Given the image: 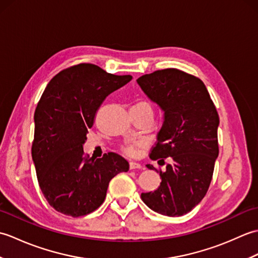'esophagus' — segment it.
I'll use <instances>...</instances> for the list:
<instances>
[{"label":"esophagus","mask_w":258,"mask_h":258,"mask_svg":"<svg viewBox=\"0 0 258 258\" xmlns=\"http://www.w3.org/2000/svg\"><path fill=\"white\" fill-rule=\"evenodd\" d=\"M138 168H142L141 164L135 163V162H131L130 163V169H138Z\"/></svg>","instance_id":"1"}]
</instances>
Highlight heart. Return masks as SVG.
Returning a JSON list of instances; mask_svg holds the SVG:
<instances>
[{
	"label": "heart",
	"mask_w": 258,
	"mask_h": 258,
	"mask_svg": "<svg viewBox=\"0 0 258 258\" xmlns=\"http://www.w3.org/2000/svg\"><path fill=\"white\" fill-rule=\"evenodd\" d=\"M132 107H136V108H143V109H152L151 104L145 101V100H139L136 101V103ZM153 111V109H152ZM144 146V143L141 141H135L132 142V143H130L127 145H125L123 147V151L126 153V154L130 155V156H136L140 153L142 147Z\"/></svg>",
	"instance_id": "obj_1"
}]
</instances>
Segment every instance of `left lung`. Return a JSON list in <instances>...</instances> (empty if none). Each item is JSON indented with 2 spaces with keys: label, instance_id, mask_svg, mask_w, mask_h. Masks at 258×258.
Here are the masks:
<instances>
[{
  "label": "left lung",
  "instance_id": "1",
  "mask_svg": "<svg viewBox=\"0 0 258 258\" xmlns=\"http://www.w3.org/2000/svg\"><path fill=\"white\" fill-rule=\"evenodd\" d=\"M145 94L164 112V122L151 160L171 157L166 171L147 164L162 178L154 191L142 193L151 210L166 216H182L204 199L218 156L220 117L205 84L177 69L158 70L138 80Z\"/></svg>",
  "mask_w": 258,
  "mask_h": 258
}]
</instances>
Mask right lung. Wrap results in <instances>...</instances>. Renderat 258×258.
Instances as JSON below:
<instances>
[{"label":"right lung","instance_id":"obj_1","mask_svg":"<svg viewBox=\"0 0 258 258\" xmlns=\"http://www.w3.org/2000/svg\"><path fill=\"white\" fill-rule=\"evenodd\" d=\"M131 80L81 63L48 82L34 113L32 158L42 193L55 211L72 217L94 212L109 180L128 171L127 161L116 153L86 157L83 144L103 101Z\"/></svg>","mask_w":258,"mask_h":258}]
</instances>
